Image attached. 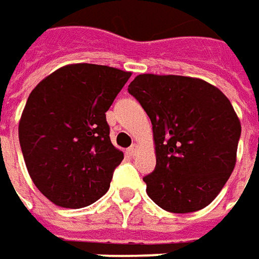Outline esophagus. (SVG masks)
Returning a JSON list of instances; mask_svg holds the SVG:
<instances>
[{"instance_id": "obj_1", "label": "esophagus", "mask_w": 259, "mask_h": 259, "mask_svg": "<svg viewBox=\"0 0 259 259\" xmlns=\"http://www.w3.org/2000/svg\"><path fill=\"white\" fill-rule=\"evenodd\" d=\"M129 153L132 156H135V155L138 153V145H132V146L129 147Z\"/></svg>"}]
</instances>
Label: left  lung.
Masks as SVG:
<instances>
[{
	"instance_id": "1",
	"label": "left lung",
	"mask_w": 259,
	"mask_h": 259,
	"mask_svg": "<svg viewBox=\"0 0 259 259\" xmlns=\"http://www.w3.org/2000/svg\"><path fill=\"white\" fill-rule=\"evenodd\" d=\"M129 92L153 126L156 167L143 178L162 209L208 206L232 174L241 123L228 97L201 78L139 74Z\"/></svg>"
}]
</instances>
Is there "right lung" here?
I'll return each instance as SVG.
<instances>
[{
	"instance_id": "add662e5",
	"label": "right lung",
	"mask_w": 259,
	"mask_h": 259,
	"mask_svg": "<svg viewBox=\"0 0 259 259\" xmlns=\"http://www.w3.org/2000/svg\"><path fill=\"white\" fill-rule=\"evenodd\" d=\"M132 73L70 64L35 85L18 126L25 166L53 203L78 209L100 199L123 152L112 145L106 112Z\"/></svg>"
}]
</instances>
